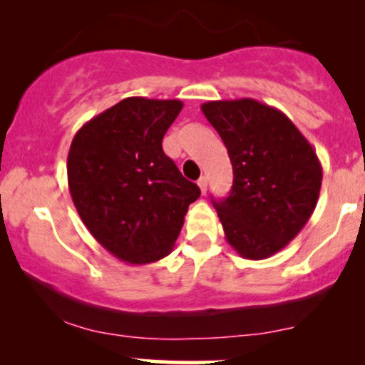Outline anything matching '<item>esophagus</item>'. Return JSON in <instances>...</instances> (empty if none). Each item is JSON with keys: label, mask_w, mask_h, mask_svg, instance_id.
Masks as SVG:
<instances>
[{"label": "esophagus", "mask_w": 365, "mask_h": 365, "mask_svg": "<svg viewBox=\"0 0 365 365\" xmlns=\"http://www.w3.org/2000/svg\"><path fill=\"white\" fill-rule=\"evenodd\" d=\"M197 185H199L200 192H202V195H204V194H206V190H207V178L206 177H200L199 182H197Z\"/></svg>", "instance_id": "1"}]
</instances>
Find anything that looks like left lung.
Wrapping results in <instances>:
<instances>
[{
  "label": "left lung",
  "instance_id": "obj_1",
  "mask_svg": "<svg viewBox=\"0 0 365 365\" xmlns=\"http://www.w3.org/2000/svg\"><path fill=\"white\" fill-rule=\"evenodd\" d=\"M233 166L230 195L215 200L226 242L261 261L290 244L316 209L322 168L316 150L284 113L255 99L200 106Z\"/></svg>",
  "mask_w": 365,
  "mask_h": 365
}]
</instances>
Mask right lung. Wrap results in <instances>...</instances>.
<instances>
[{"label":"right lung","instance_id":"add662e5","mask_svg":"<svg viewBox=\"0 0 365 365\" xmlns=\"http://www.w3.org/2000/svg\"><path fill=\"white\" fill-rule=\"evenodd\" d=\"M183 103L127 98L87 121L70 145L72 200L91 235L127 264L166 257L200 190L163 150Z\"/></svg>","mask_w":365,"mask_h":365}]
</instances>
